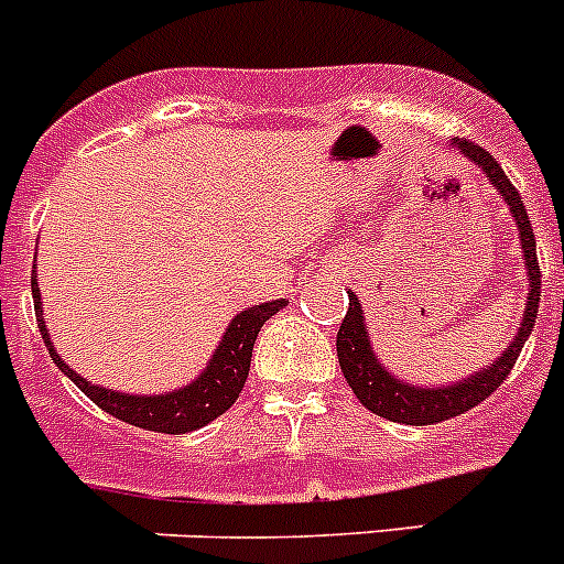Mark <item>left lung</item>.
<instances>
[{"instance_id":"8db88e82","label":"left lung","mask_w":564,"mask_h":564,"mask_svg":"<svg viewBox=\"0 0 564 564\" xmlns=\"http://www.w3.org/2000/svg\"><path fill=\"white\" fill-rule=\"evenodd\" d=\"M452 147L460 149V154H466L477 169H482L488 183L500 192V197L511 208V217H514L517 228H520L522 257H525L528 305L522 311V322L514 341L508 344L491 367L463 378V381L452 383V387H415V383L398 381L387 367H381L378 356L372 352L370 333H367V325H364L361 302L350 291V307H347V316H344L336 336L338 367H341L344 378L350 383V390L356 392V398L367 410L387 417V421L406 423V426H430V423L449 421V417L463 415V412H468L480 401H486L506 381L508 372L514 370L517 358L522 352V344L528 341V336L534 330V318L540 313L542 276L540 262H536V239L531 220H528L525 206H522L520 192L514 188V183L508 181L495 154H488L482 147H477L471 141H463V138L452 141Z\"/></svg>"}]
</instances>
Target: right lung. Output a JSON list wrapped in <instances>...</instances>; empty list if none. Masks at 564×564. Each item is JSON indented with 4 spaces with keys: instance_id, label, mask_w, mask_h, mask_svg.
I'll return each instance as SVG.
<instances>
[{
    "instance_id": "1",
    "label": "right lung",
    "mask_w": 564,
    "mask_h": 564,
    "mask_svg": "<svg viewBox=\"0 0 564 564\" xmlns=\"http://www.w3.org/2000/svg\"><path fill=\"white\" fill-rule=\"evenodd\" d=\"M30 288H33V305H36V322L39 330H42L44 347L50 350V358L56 361L58 370L76 383L89 401L98 403L112 417H121L123 423H132V426H141V430L149 432H166V435H186V432L200 430L214 417H220L237 401L242 387H246L259 327L265 325L273 313L288 305L285 299H276V302L253 305L248 311L237 313L206 370L181 390L166 392V395H127V392L98 387V383L78 376L76 370H69L56 352V347H53V341H50L47 325L42 318V293H39L36 276H30Z\"/></svg>"
}]
</instances>
